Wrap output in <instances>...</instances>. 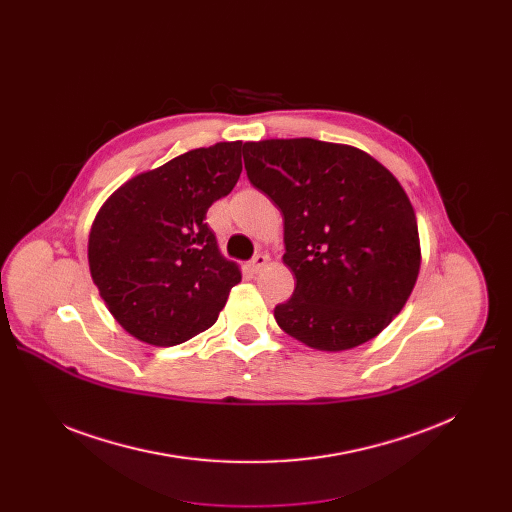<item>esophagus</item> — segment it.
I'll return each mask as SVG.
<instances>
[{"label":"esophagus","mask_w":512,"mask_h":512,"mask_svg":"<svg viewBox=\"0 0 512 512\" xmlns=\"http://www.w3.org/2000/svg\"><path fill=\"white\" fill-rule=\"evenodd\" d=\"M267 263H270V257H267V255H257V257H253V261L249 263V270H251L253 274H259L261 270H265Z\"/></svg>","instance_id":"esophagus-1"}]
</instances>
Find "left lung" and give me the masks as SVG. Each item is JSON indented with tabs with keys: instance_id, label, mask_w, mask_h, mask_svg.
Wrapping results in <instances>:
<instances>
[{
	"instance_id": "8db88e82",
	"label": "left lung",
	"mask_w": 512,
	"mask_h": 512,
	"mask_svg": "<svg viewBox=\"0 0 512 512\" xmlns=\"http://www.w3.org/2000/svg\"><path fill=\"white\" fill-rule=\"evenodd\" d=\"M251 184L284 218L282 261L297 278L278 326L315 351L378 336L407 305L421 267L415 209L369 153L315 139L242 145Z\"/></svg>"
}]
</instances>
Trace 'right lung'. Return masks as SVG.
Here are the masks:
<instances>
[{"label":"right lung","instance_id":"1","mask_svg":"<svg viewBox=\"0 0 512 512\" xmlns=\"http://www.w3.org/2000/svg\"><path fill=\"white\" fill-rule=\"evenodd\" d=\"M242 141L182 153L126 180L89 232V270L107 311L137 340L174 346L211 328L240 267L205 224L242 172Z\"/></svg>","mask_w":512,"mask_h":512}]
</instances>
